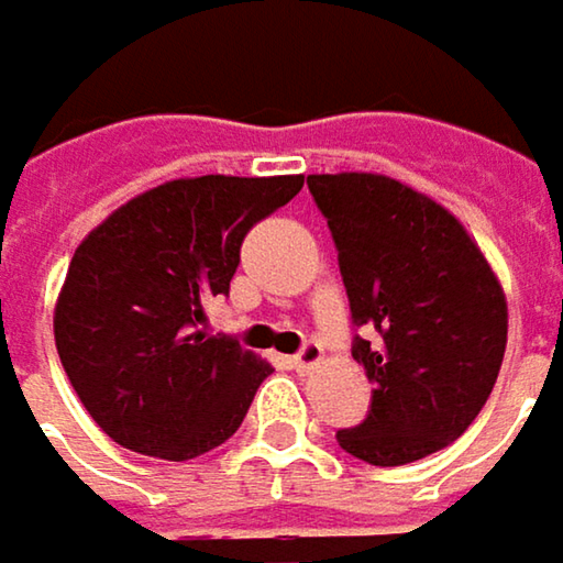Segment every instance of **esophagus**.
<instances>
[{
    "mask_svg": "<svg viewBox=\"0 0 563 563\" xmlns=\"http://www.w3.org/2000/svg\"><path fill=\"white\" fill-rule=\"evenodd\" d=\"M322 347L319 344H306L296 357H292V367L299 371V374H309V371H316L319 364H322Z\"/></svg>",
    "mask_w": 563,
    "mask_h": 563,
    "instance_id": "obj_1",
    "label": "esophagus"
}]
</instances>
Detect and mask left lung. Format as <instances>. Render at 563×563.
I'll list each match as a JSON object with an SVG mask.
<instances>
[{
  "label": "left lung",
  "instance_id": "left-lung-1",
  "mask_svg": "<svg viewBox=\"0 0 563 563\" xmlns=\"http://www.w3.org/2000/svg\"><path fill=\"white\" fill-rule=\"evenodd\" d=\"M329 219L357 338L371 412L338 444L399 467L448 448L481 416L506 354L509 309L496 271L461 219L386 174H312Z\"/></svg>",
  "mask_w": 563,
  "mask_h": 563
}]
</instances>
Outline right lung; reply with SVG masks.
<instances>
[{
    "instance_id": "add662e5",
    "label": "right lung",
    "mask_w": 563,
    "mask_h": 563,
    "mask_svg": "<svg viewBox=\"0 0 563 563\" xmlns=\"http://www.w3.org/2000/svg\"><path fill=\"white\" fill-rule=\"evenodd\" d=\"M306 177H179L137 192L79 241L54 341L79 402L122 448L189 461L238 432L274 371L196 325L229 292L241 241Z\"/></svg>"
}]
</instances>
